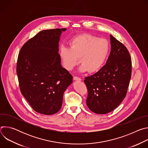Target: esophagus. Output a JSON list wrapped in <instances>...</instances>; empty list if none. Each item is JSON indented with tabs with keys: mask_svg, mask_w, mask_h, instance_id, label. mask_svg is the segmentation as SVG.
Instances as JSON below:
<instances>
[{
	"mask_svg": "<svg viewBox=\"0 0 148 148\" xmlns=\"http://www.w3.org/2000/svg\"><path fill=\"white\" fill-rule=\"evenodd\" d=\"M73 79H74V81H81V79L79 77H74Z\"/></svg>",
	"mask_w": 148,
	"mask_h": 148,
	"instance_id": "34e87169",
	"label": "esophagus"
}]
</instances>
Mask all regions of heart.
Wrapping results in <instances>:
<instances>
[{
	"instance_id": "heart-1",
	"label": "heart",
	"mask_w": 148,
	"mask_h": 148,
	"mask_svg": "<svg viewBox=\"0 0 148 148\" xmlns=\"http://www.w3.org/2000/svg\"><path fill=\"white\" fill-rule=\"evenodd\" d=\"M69 43L70 46L61 45L59 50L62 65L69 71L72 70L80 60V72L88 70L90 73H95L102 67L108 55V41L89 34L74 36Z\"/></svg>"
}]
</instances>
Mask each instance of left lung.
<instances>
[{"label":"left lung","instance_id":"obj_1","mask_svg":"<svg viewBox=\"0 0 148 148\" xmlns=\"http://www.w3.org/2000/svg\"><path fill=\"white\" fill-rule=\"evenodd\" d=\"M111 52L97 73L85 78L87 105L94 113L105 114L117 108L125 98L130 84L132 61L126 47L111 34Z\"/></svg>","mask_w":148,"mask_h":148}]
</instances>
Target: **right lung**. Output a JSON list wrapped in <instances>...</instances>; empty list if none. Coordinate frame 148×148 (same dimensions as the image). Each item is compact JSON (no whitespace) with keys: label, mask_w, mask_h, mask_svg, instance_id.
Masks as SVG:
<instances>
[{"label":"right lung","mask_w":148,"mask_h":148,"mask_svg":"<svg viewBox=\"0 0 148 148\" xmlns=\"http://www.w3.org/2000/svg\"><path fill=\"white\" fill-rule=\"evenodd\" d=\"M66 29L42 30L18 54L17 74L20 91L36 112L52 115L61 109L63 94L73 77L61 64L60 36Z\"/></svg>","instance_id":"1"}]
</instances>
